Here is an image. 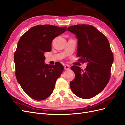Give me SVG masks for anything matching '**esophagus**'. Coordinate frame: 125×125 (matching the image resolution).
Listing matches in <instances>:
<instances>
[{"mask_svg": "<svg viewBox=\"0 0 125 125\" xmlns=\"http://www.w3.org/2000/svg\"><path fill=\"white\" fill-rule=\"evenodd\" d=\"M69 68H70L69 65H65L64 66V69H65V70H69Z\"/></svg>", "mask_w": 125, "mask_h": 125, "instance_id": "esophagus-1", "label": "esophagus"}]
</instances>
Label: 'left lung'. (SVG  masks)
<instances>
[{
  "label": "left lung",
  "instance_id": "8db88e82",
  "mask_svg": "<svg viewBox=\"0 0 125 125\" xmlns=\"http://www.w3.org/2000/svg\"><path fill=\"white\" fill-rule=\"evenodd\" d=\"M67 30L75 34L78 39V60L87 63L84 70L77 65L71 67L75 78L70 82V88L77 97L90 99L102 92L110 80L113 56L109 42L91 25L71 26Z\"/></svg>",
  "mask_w": 125,
  "mask_h": 125
}]
</instances>
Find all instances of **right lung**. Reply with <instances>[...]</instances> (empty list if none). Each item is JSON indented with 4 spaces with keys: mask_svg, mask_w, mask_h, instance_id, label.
I'll use <instances>...</instances> for the list:
<instances>
[{
    "mask_svg": "<svg viewBox=\"0 0 125 125\" xmlns=\"http://www.w3.org/2000/svg\"><path fill=\"white\" fill-rule=\"evenodd\" d=\"M67 27L37 25L21 37L14 55L15 76L29 96L36 100L46 99L54 89L56 81L64 70L58 63H44V53L51 50L52 40L67 31Z\"/></svg>",
    "mask_w": 125,
    "mask_h": 125,
    "instance_id": "add662e5",
    "label": "right lung"
}]
</instances>
